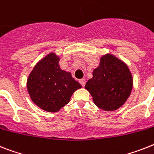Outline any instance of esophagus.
<instances>
[{
    "instance_id": "1",
    "label": "esophagus",
    "mask_w": 154,
    "mask_h": 154,
    "mask_svg": "<svg viewBox=\"0 0 154 154\" xmlns=\"http://www.w3.org/2000/svg\"><path fill=\"white\" fill-rule=\"evenodd\" d=\"M79 82H80V84L82 85V86H84L85 84H86V80L83 79H82L79 80Z\"/></svg>"
}]
</instances>
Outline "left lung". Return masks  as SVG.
<instances>
[{"instance_id": "obj_1", "label": "left lung", "mask_w": 154, "mask_h": 154, "mask_svg": "<svg viewBox=\"0 0 154 154\" xmlns=\"http://www.w3.org/2000/svg\"><path fill=\"white\" fill-rule=\"evenodd\" d=\"M133 87L132 75L128 65L112 54L101 57L100 64L93 72L85 88L97 107L115 111L124 105Z\"/></svg>"}]
</instances>
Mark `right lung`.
Here are the masks:
<instances>
[{"instance_id":"right-lung-1","label":"right lung","mask_w":154,"mask_h":154,"mask_svg":"<svg viewBox=\"0 0 154 154\" xmlns=\"http://www.w3.org/2000/svg\"><path fill=\"white\" fill-rule=\"evenodd\" d=\"M60 57L50 53L39 60L30 73L26 88L30 99L40 109L56 112L70 101L82 86L69 72L60 68Z\"/></svg>"}]
</instances>
